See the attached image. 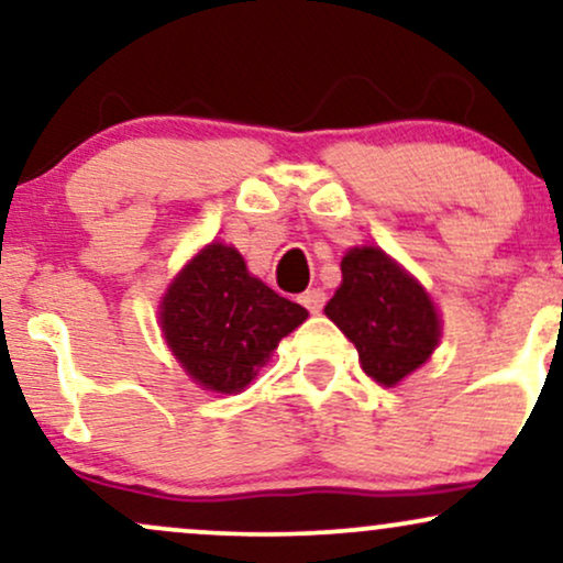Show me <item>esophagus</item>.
<instances>
[{
  "mask_svg": "<svg viewBox=\"0 0 563 563\" xmlns=\"http://www.w3.org/2000/svg\"><path fill=\"white\" fill-rule=\"evenodd\" d=\"M299 301L303 303V307L309 309L312 314H318L322 307H325V294H322L320 288H312V290H303V294L299 296Z\"/></svg>",
  "mask_w": 563,
  "mask_h": 563,
  "instance_id": "1",
  "label": "esophagus"
}]
</instances>
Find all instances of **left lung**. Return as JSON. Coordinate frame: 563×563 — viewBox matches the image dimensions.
<instances>
[{"label":"left lung","mask_w":563,"mask_h":563,"mask_svg":"<svg viewBox=\"0 0 563 563\" xmlns=\"http://www.w3.org/2000/svg\"><path fill=\"white\" fill-rule=\"evenodd\" d=\"M341 288L325 314L357 346L363 371L394 386L421 367L439 341L429 294L380 249H352L341 262Z\"/></svg>","instance_id":"obj_1"}]
</instances>
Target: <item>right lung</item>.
<instances>
[{
    "instance_id": "obj_1",
    "label": "right lung",
    "mask_w": 563,
    "mask_h": 563,
    "mask_svg": "<svg viewBox=\"0 0 563 563\" xmlns=\"http://www.w3.org/2000/svg\"><path fill=\"white\" fill-rule=\"evenodd\" d=\"M307 309L249 275L243 256L211 243L183 269L161 303V325L174 357L211 391L251 384L283 335Z\"/></svg>"
}]
</instances>
